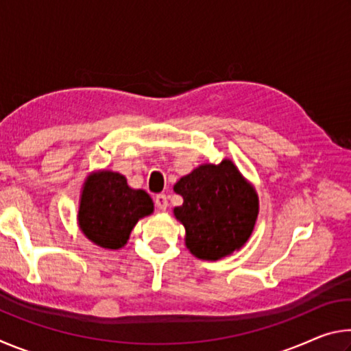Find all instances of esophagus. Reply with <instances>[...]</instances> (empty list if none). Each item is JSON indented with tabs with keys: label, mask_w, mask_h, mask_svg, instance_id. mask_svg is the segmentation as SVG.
I'll return each mask as SVG.
<instances>
[{
	"label": "esophagus",
	"mask_w": 351,
	"mask_h": 351,
	"mask_svg": "<svg viewBox=\"0 0 351 351\" xmlns=\"http://www.w3.org/2000/svg\"><path fill=\"white\" fill-rule=\"evenodd\" d=\"M154 206H156L159 210L167 209V197H165L164 193L156 195V197H154Z\"/></svg>",
	"instance_id": "1"
}]
</instances>
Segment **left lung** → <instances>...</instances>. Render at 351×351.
I'll return each instance as SVG.
<instances>
[{"label": "left lung", "mask_w": 351, "mask_h": 351, "mask_svg": "<svg viewBox=\"0 0 351 351\" xmlns=\"http://www.w3.org/2000/svg\"><path fill=\"white\" fill-rule=\"evenodd\" d=\"M173 190L184 198L173 212L186 228V246L195 257L223 258L251 237L258 197L232 161L199 165Z\"/></svg>", "instance_id": "obj_1"}]
</instances>
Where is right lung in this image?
Here are the masks:
<instances>
[{
	"label": "right lung",
	"instance_id": "right-lung-1",
	"mask_svg": "<svg viewBox=\"0 0 351 351\" xmlns=\"http://www.w3.org/2000/svg\"><path fill=\"white\" fill-rule=\"evenodd\" d=\"M153 212V201L144 190L128 187L127 180L114 171H100L83 186L79 224L88 239L105 249L125 245L141 218Z\"/></svg>",
	"mask_w": 351,
	"mask_h": 351
}]
</instances>
